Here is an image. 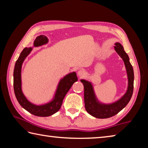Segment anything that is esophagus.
<instances>
[{
	"mask_svg": "<svg viewBox=\"0 0 148 148\" xmlns=\"http://www.w3.org/2000/svg\"><path fill=\"white\" fill-rule=\"evenodd\" d=\"M77 75L79 77H84L86 76V71L84 70H79V71L77 72Z\"/></svg>",
	"mask_w": 148,
	"mask_h": 148,
	"instance_id": "34e87169",
	"label": "esophagus"
}]
</instances>
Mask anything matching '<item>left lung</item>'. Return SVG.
<instances>
[{"mask_svg":"<svg viewBox=\"0 0 148 148\" xmlns=\"http://www.w3.org/2000/svg\"><path fill=\"white\" fill-rule=\"evenodd\" d=\"M114 49L124 62L128 77V87L126 92L121 99L111 104L100 102L95 95L91 82L85 79L80 80L84 87V102L86 111L97 118H109L119 113L129 103L133 92L134 71L129 61V57L125 51L123 47L119 42L115 44Z\"/></svg>","mask_w":148,"mask_h":148,"instance_id":"left-lung-1","label":"left lung"}]
</instances>
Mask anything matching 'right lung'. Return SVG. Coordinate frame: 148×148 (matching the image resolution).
<instances>
[{"mask_svg": "<svg viewBox=\"0 0 148 148\" xmlns=\"http://www.w3.org/2000/svg\"><path fill=\"white\" fill-rule=\"evenodd\" d=\"M48 39L44 35L37 36L34 41L33 46L38 47L46 44ZM32 47H25L20 53L19 58L16 62L14 71V89L16 97L19 104L28 111L29 113L36 116L47 117L56 113L61 108L62 101L75 82L77 81L76 73L71 72L60 80L55 93L53 99L46 104L36 105L29 101L25 96L21 89V67L26 57L32 51Z\"/></svg>", "mask_w": 148, "mask_h": 148, "instance_id": "obj_1", "label": "right lung"}]
</instances>
